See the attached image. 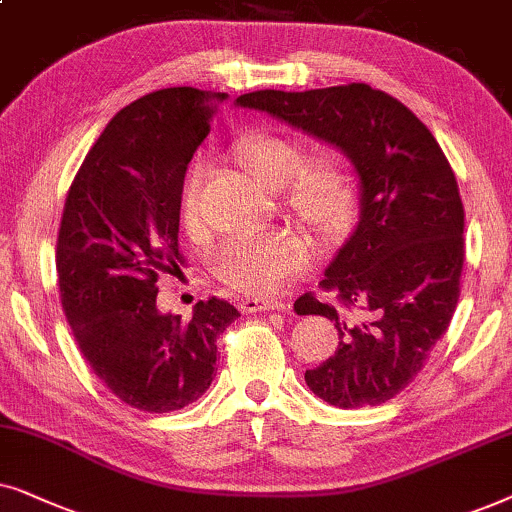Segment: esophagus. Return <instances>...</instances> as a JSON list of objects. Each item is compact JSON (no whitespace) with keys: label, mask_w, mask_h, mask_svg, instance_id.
<instances>
[{"label":"esophagus","mask_w":512,"mask_h":512,"mask_svg":"<svg viewBox=\"0 0 512 512\" xmlns=\"http://www.w3.org/2000/svg\"><path fill=\"white\" fill-rule=\"evenodd\" d=\"M238 309L243 313H257V311H281L285 309L283 302H269V299H257V297H245L238 302Z\"/></svg>","instance_id":"obj_1"}]
</instances>
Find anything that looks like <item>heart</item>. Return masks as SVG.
<instances>
[{"label":"heart","mask_w":512,"mask_h":512,"mask_svg":"<svg viewBox=\"0 0 512 512\" xmlns=\"http://www.w3.org/2000/svg\"><path fill=\"white\" fill-rule=\"evenodd\" d=\"M236 156L271 189L288 187L290 210L323 241H339L356 210V187L337 159L311 161L309 147L290 135H250L236 145ZM208 163L196 161L182 182L180 215L189 231L203 227V185ZM313 262L309 238L290 229L229 238L213 255V271L238 292L276 295Z\"/></svg>","instance_id":"obj_1"}]
</instances>
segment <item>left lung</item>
Here are the masks:
<instances>
[{
    "instance_id": "obj_1",
    "label": "left lung",
    "mask_w": 512,
    "mask_h": 512,
    "mask_svg": "<svg viewBox=\"0 0 512 512\" xmlns=\"http://www.w3.org/2000/svg\"><path fill=\"white\" fill-rule=\"evenodd\" d=\"M330 142L360 177V220L306 292L299 316L335 320V356L306 370L325 403L356 410L391 400L421 372L454 316L463 271V203L454 170L412 109L367 84L252 91L236 98Z\"/></svg>"
}]
</instances>
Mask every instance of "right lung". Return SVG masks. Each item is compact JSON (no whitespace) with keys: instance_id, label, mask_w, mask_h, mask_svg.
<instances>
[{"instance_id":"add662e5","label":"right lung","mask_w":512,"mask_h":512,"mask_svg":"<svg viewBox=\"0 0 512 512\" xmlns=\"http://www.w3.org/2000/svg\"><path fill=\"white\" fill-rule=\"evenodd\" d=\"M227 93H147L114 114L67 192L56 269L79 351L109 391L142 412H175L215 377L217 337L241 316L210 297L189 320L156 306L159 274L182 264L187 163Z\"/></svg>"}]
</instances>
